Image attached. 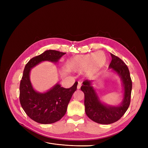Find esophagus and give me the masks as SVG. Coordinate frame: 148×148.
Listing matches in <instances>:
<instances>
[{
    "label": "esophagus",
    "mask_w": 148,
    "mask_h": 148,
    "mask_svg": "<svg viewBox=\"0 0 148 148\" xmlns=\"http://www.w3.org/2000/svg\"><path fill=\"white\" fill-rule=\"evenodd\" d=\"M81 86H82V84H81V83L78 82V85H77V89H80V88H81Z\"/></svg>",
    "instance_id": "esophagus-1"
}]
</instances>
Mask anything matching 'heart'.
<instances>
[{
    "label": "heart",
    "instance_id": "1",
    "mask_svg": "<svg viewBox=\"0 0 148 148\" xmlns=\"http://www.w3.org/2000/svg\"><path fill=\"white\" fill-rule=\"evenodd\" d=\"M107 62V57L102 51L84 55L76 56L70 59L68 67L75 72H82L87 77H91L104 67Z\"/></svg>",
    "mask_w": 148,
    "mask_h": 148
}]
</instances>
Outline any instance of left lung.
Listing matches in <instances>:
<instances>
[{
	"label": "left lung",
	"instance_id": "left-lung-1",
	"mask_svg": "<svg viewBox=\"0 0 148 148\" xmlns=\"http://www.w3.org/2000/svg\"><path fill=\"white\" fill-rule=\"evenodd\" d=\"M112 61L109 68L120 78L123 88V98L120 105L107 106L101 101L94 88L92 80L83 82L81 90L84 94L85 112L97 123L108 125L118 121L126 112L130 104L132 82L128 66L120 58L110 53Z\"/></svg>",
	"mask_w": 148,
	"mask_h": 148
}]
</instances>
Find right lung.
<instances>
[{
  "mask_svg": "<svg viewBox=\"0 0 148 148\" xmlns=\"http://www.w3.org/2000/svg\"><path fill=\"white\" fill-rule=\"evenodd\" d=\"M65 53L47 50L32 58L25 65L20 84V101L25 113L38 123H53L63 117L71 97L77 90V84L75 82L71 88L66 89L57 83L46 92H38L33 88L30 81L31 69L44 61L57 63Z\"/></svg>",
  "mask_w": 148,
  "mask_h": 148,
  "instance_id": "add662e5",
  "label": "right lung"
}]
</instances>
